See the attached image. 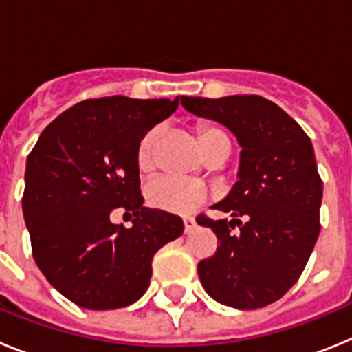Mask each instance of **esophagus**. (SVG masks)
Here are the masks:
<instances>
[{
	"label": "esophagus",
	"mask_w": 352,
	"mask_h": 352,
	"mask_svg": "<svg viewBox=\"0 0 352 352\" xmlns=\"http://www.w3.org/2000/svg\"><path fill=\"white\" fill-rule=\"evenodd\" d=\"M183 226H185V234H188V232H192L195 229V219H192V217H183Z\"/></svg>",
	"instance_id": "obj_1"
}]
</instances>
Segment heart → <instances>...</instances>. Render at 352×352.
<instances>
[{
  "instance_id": "1",
  "label": "heart",
  "mask_w": 352,
  "mask_h": 352,
  "mask_svg": "<svg viewBox=\"0 0 352 352\" xmlns=\"http://www.w3.org/2000/svg\"><path fill=\"white\" fill-rule=\"evenodd\" d=\"M195 132H197V141L203 151L214 141L227 139L226 133L211 123H199L195 126ZM158 135H160V130L155 126L148 130L139 141L138 164L141 169H148L151 166ZM206 199L208 190L203 183L178 178V176H158L146 186V201L149 206L167 211V213H192L201 204L206 203Z\"/></svg>"
}]
</instances>
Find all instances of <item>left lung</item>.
Returning <instances> with one entry per match:
<instances>
[{
	"label": "left lung",
	"mask_w": 352,
	"mask_h": 352,
	"mask_svg": "<svg viewBox=\"0 0 352 352\" xmlns=\"http://www.w3.org/2000/svg\"><path fill=\"white\" fill-rule=\"evenodd\" d=\"M183 107L231 129L241 144L239 179L214 210L231 222L197 217L219 238L199 263L204 291L241 310L280 300L296 284L321 231L322 179L309 135L259 95L182 96Z\"/></svg>",
	"instance_id": "left-lung-1"
}]
</instances>
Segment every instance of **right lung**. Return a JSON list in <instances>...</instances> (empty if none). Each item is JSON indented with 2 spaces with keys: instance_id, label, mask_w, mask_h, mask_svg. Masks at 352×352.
<instances>
[{
  "instance_id": "add662e5",
  "label": "right lung",
  "mask_w": 352,
  "mask_h": 352,
  "mask_svg": "<svg viewBox=\"0 0 352 352\" xmlns=\"http://www.w3.org/2000/svg\"><path fill=\"white\" fill-rule=\"evenodd\" d=\"M179 98H89L45 126L28 155L23 211L31 252L52 287L89 310L129 307L146 292L151 261L183 234L176 214L146 210L138 146ZM114 209L134 226L110 222Z\"/></svg>"
}]
</instances>
